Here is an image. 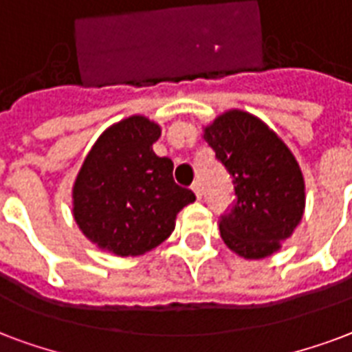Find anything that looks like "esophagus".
<instances>
[{"mask_svg": "<svg viewBox=\"0 0 352 352\" xmlns=\"http://www.w3.org/2000/svg\"><path fill=\"white\" fill-rule=\"evenodd\" d=\"M190 189H192V192H195V195H196V198L200 200L201 195H204V187H201V182H198V179H196V182H195V184H192V187H190Z\"/></svg>", "mask_w": 352, "mask_h": 352, "instance_id": "34e87169", "label": "esophagus"}]
</instances>
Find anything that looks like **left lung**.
<instances>
[{
	"mask_svg": "<svg viewBox=\"0 0 352 352\" xmlns=\"http://www.w3.org/2000/svg\"><path fill=\"white\" fill-rule=\"evenodd\" d=\"M204 139L235 189L231 211L220 217L222 241L244 258L268 257L303 219L305 179L296 157L274 130L242 110L217 117Z\"/></svg>",
	"mask_w": 352,
	"mask_h": 352,
	"instance_id": "obj_1",
	"label": "left lung"
}]
</instances>
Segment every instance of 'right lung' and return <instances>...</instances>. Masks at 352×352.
Listing matches in <instances>:
<instances>
[{
    "label": "right lung",
    "instance_id": "add662e5",
    "mask_svg": "<svg viewBox=\"0 0 352 352\" xmlns=\"http://www.w3.org/2000/svg\"><path fill=\"white\" fill-rule=\"evenodd\" d=\"M160 135V124L132 116L104 130L84 160L73 185V217L100 250L121 257L151 252L196 200L174 182V163L152 151Z\"/></svg>",
    "mask_w": 352,
    "mask_h": 352
}]
</instances>
